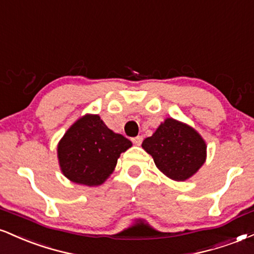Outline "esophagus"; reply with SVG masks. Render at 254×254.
<instances>
[{
  "label": "esophagus",
  "instance_id": "34e87169",
  "mask_svg": "<svg viewBox=\"0 0 254 254\" xmlns=\"http://www.w3.org/2000/svg\"><path fill=\"white\" fill-rule=\"evenodd\" d=\"M132 141H133L134 145L140 146V145H141V142H142V136L139 135V136H136V138H133Z\"/></svg>",
  "mask_w": 254,
  "mask_h": 254
}]
</instances>
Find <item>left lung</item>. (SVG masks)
I'll return each mask as SVG.
<instances>
[{
    "label": "left lung",
    "mask_w": 254,
    "mask_h": 254,
    "mask_svg": "<svg viewBox=\"0 0 254 254\" xmlns=\"http://www.w3.org/2000/svg\"><path fill=\"white\" fill-rule=\"evenodd\" d=\"M141 146L158 170L176 182L191 178L207 159V144L201 134L172 118H166Z\"/></svg>",
    "instance_id": "obj_1"
}]
</instances>
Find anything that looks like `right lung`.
Listing matches in <instances>:
<instances>
[{
	"label": "right lung",
	"mask_w": 254,
	"mask_h": 254,
	"mask_svg": "<svg viewBox=\"0 0 254 254\" xmlns=\"http://www.w3.org/2000/svg\"><path fill=\"white\" fill-rule=\"evenodd\" d=\"M130 140L113 132L97 114H85L71 125L57 146L59 168L68 181L86 187L103 184L114 172Z\"/></svg>",
	"instance_id": "obj_1"
}]
</instances>
